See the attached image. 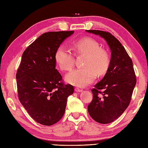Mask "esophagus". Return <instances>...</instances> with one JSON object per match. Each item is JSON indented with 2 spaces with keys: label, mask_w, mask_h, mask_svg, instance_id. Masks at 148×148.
<instances>
[{
  "label": "esophagus",
  "mask_w": 148,
  "mask_h": 148,
  "mask_svg": "<svg viewBox=\"0 0 148 148\" xmlns=\"http://www.w3.org/2000/svg\"><path fill=\"white\" fill-rule=\"evenodd\" d=\"M75 91H76V92H82V90L79 88H75Z\"/></svg>",
  "instance_id": "esophagus-1"
}]
</instances>
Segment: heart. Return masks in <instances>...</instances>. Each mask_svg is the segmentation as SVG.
Listing matches in <instances>:
<instances>
[{
    "instance_id": "b5f03b06",
    "label": "heart",
    "mask_w": 148,
    "mask_h": 148,
    "mask_svg": "<svg viewBox=\"0 0 148 148\" xmlns=\"http://www.w3.org/2000/svg\"><path fill=\"white\" fill-rule=\"evenodd\" d=\"M76 55H86L83 65L66 76L69 83L77 86H85L92 83L97 76L105 74L110 65L108 51L100 48L95 39L86 37L75 40L72 43ZM55 60L61 70L70 71L74 66V55L64 45H60L55 53Z\"/></svg>"
}]
</instances>
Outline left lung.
Wrapping results in <instances>:
<instances>
[{
    "mask_svg": "<svg viewBox=\"0 0 148 148\" xmlns=\"http://www.w3.org/2000/svg\"><path fill=\"white\" fill-rule=\"evenodd\" d=\"M104 38L111 51L109 67L102 79L92 89L93 99L88 111L95 121L108 124L118 118L131 101L136 76L133 63L120 42L106 31L86 30Z\"/></svg>",
    "mask_w": 148,
    "mask_h": 148,
    "instance_id": "left-lung-1",
    "label": "left lung"
}]
</instances>
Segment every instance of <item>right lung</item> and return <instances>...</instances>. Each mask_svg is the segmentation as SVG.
Returning <instances> with one entry per match:
<instances>
[{
	"label": "right lung",
	"instance_id": "1",
	"mask_svg": "<svg viewBox=\"0 0 148 148\" xmlns=\"http://www.w3.org/2000/svg\"><path fill=\"white\" fill-rule=\"evenodd\" d=\"M73 33H44L22 55L16 74L18 99L31 118L41 125L56 123L64 114L67 97L74 93V86L63 81L55 60L56 48Z\"/></svg>",
	"mask_w": 148,
	"mask_h": 148
}]
</instances>
